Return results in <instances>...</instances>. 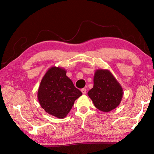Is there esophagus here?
Instances as JSON below:
<instances>
[{"mask_svg":"<svg viewBox=\"0 0 154 154\" xmlns=\"http://www.w3.org/2000/svg\"><path fill=\"white\" fill-rule=\"evenodd\" d=\"M81 91H82V92L83 93V94H86V92H87V91H86V88H82L81 89Z\"/></svg>","mask_w":154,"mask_h":154,"instance_id":"obj_1","label":"esophagus"}]
</instances>
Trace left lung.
<instances>
[{"label":"left lung","mask_w":154,"mask_h":154,"mask_svg":"<svg viewBox=\"0 0 154 154\" xmlns=\"http://www.w3.org/2000/svg\"><path fill=\"white\" fill-rule=\"evenodd\" d=\"M87 94L97 109L108 112L119 105L123 91L110 71L97 69L94 76V85Z\"/></svg>","instance_id":"obj_1"}]
</instances>
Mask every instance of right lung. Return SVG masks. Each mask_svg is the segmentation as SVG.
Returning a JSON list of instances; mask_svg holds the SVG:
<instances>
[{
  "mask_svg": "<svg viewBox=\"0 0 154 154\" xmlns=\"http://www.w3.org/2000/svg\"><path fill=\"white\" fill-rule=\"evenodd\" d=\"M66 72L62 67H50L42 79L37 95L42 108L59 119L66 117L74 101L82 95Z\"/></svg>",
  "mask_w": 154,
  "mask_h": 154,
  "instance_id": "add662e5",
  "label": "right lung"
}]
</instances>
